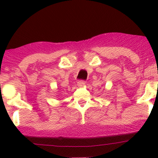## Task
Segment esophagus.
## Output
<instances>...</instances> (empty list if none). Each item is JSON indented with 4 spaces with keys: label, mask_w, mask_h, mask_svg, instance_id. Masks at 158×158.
Returning a JSON list of instances; mask_svg holds the SVG:
<instances>
[{
    "label": "esophagus",
    "mask_w": 158,
    "mask_h": 158,
    "mask_svg": "<svg viewBox=\"0 0 158 158\" xmlns=\"http://www.w3.org/2000/svg\"><path fill=\"white\" fill-rule=\"evenodd\" d=\"M85 84V81H84V80H79L77 82L78 86H79V87L84 86Z\"/></svg>",
    "instance_id": "34e87169"
}]
</instances>
